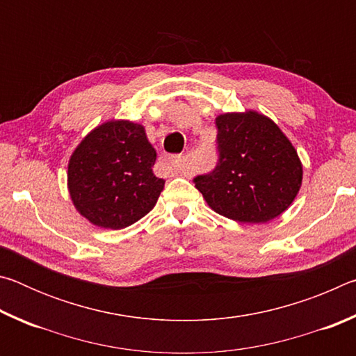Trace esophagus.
<instances>
[{"label":"esophagus","instance_id":"34e87169","mask_svg":"<svg viewBox=\"0 0 356 356\" xmlns=\"http://www.w3.org/2000/svg\"><path fill=\"white\" fill-rule=\"evenodd\" d=\"M163 165H166L168 170H171L174 174H179L182 171V159L179 155H165L163 159Z\"/></svg>","mask_w":356,"mask_h":356}]
</instances>
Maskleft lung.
<instances>
[{
    "mask_svg": "<svg viewBox=\"0 0 356 356\" xmlns=\"http://www.w3.org/2000/svg\"><path fill=\"white\" fill-rule=\"evenodd\" d=\"M218 127L220 163L195 186L213 212L257 225L286 212L298 195L303 165L291 140L256 110L222 113Z\"/></svg>",
    "mask_w": 356,
    "mask_h": 356,
    "instance_id": "left-lung-1",
    "label": "left lung"
}]
</instances>
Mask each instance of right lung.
Returning <instances> with one entry per match:
<instances>
[{
    "instance_id": "right-lung-1",
    "label": "right lung",
    "mask_w": 356,
    "mask_h": 356,
    "mask_svg": "<svg viewBox=\"0 0 356 356\" xmlns=\"http://www.w3.org/2000/svg\"><path fill=\"white\" fill-rule=\"evenodd\" d=\"M155 160L144 125L127 119L97 125L69 159L67 190L76 212L114 231L141 220L165 188L154 174Z\"/></svg>"
}]
</instances>
